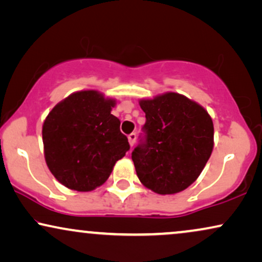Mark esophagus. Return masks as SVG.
I'll return each instance as SVG.
<instances>
[{
	"instance_id": "esophagus-1",
	"label": "esophagus",
	"mask_w": 262,
	"mask_h": 262,
	"mask_svg": "<svg viewBox=\"0 0 262 262\" xmlns=\"http://www.w3.org/2000/svg\"><path fill=\"white\" fill-rule=\"evenodd\" d=\"M135 140H137V134H135V133H132V134H129V135H128V141H129V145H130L132 147H133V146H134V144H135Z\"/></svg>"
}]
</instances>
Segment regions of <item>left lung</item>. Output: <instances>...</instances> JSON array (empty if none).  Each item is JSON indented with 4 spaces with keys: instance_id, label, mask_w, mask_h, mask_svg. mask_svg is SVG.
Instances as JSON below:
<instances>
[{
    "instance_id": "1",
    "label": "left lung",
    "mask_w": 262,
    "mask_h": 262,
    "mask_svg": "<svg viewBox=\"0 0 262 262\" xmlns=\"http://www.w3.org/2000/svg\"><path fill=\"white\" fill-rule=\"evenodd\" d=\"M139 104L146 114L145 141L132 153L139 180L160 195L187 189L200 176L213 151L210 114L176 92L140 99Z\"/></svg>"
}]
</instances>
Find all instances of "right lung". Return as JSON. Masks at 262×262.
I'll return each instance as SVG.
<instances>
[{
  "instance_id": "obj_1",
  "label": "right lung",
  "mask_w": 262,
  "mask_h": 262,
  "mask_svg": "<svg viewBox=\"0 0 262 262\" xmlns=\"http://www.w3.org/2000/svg\"><path fill=\"white\" fill-rule=\"evenodd\" d=\"M116 99L96 90L69 95L52 107L41 129L44 157L55 179L69 189L91 191L109 179L129 149L121 122L111 114Z\"/></svg>"
}]
</instances>
